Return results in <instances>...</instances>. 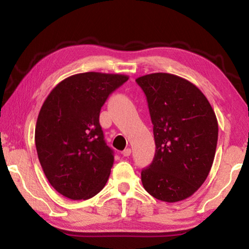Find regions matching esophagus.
Listing matches in <instances>:
<instances>
[{"label":"esophagus","mask_w":249,"mask_h":249,"mask_svg":"<svg viewBox=\"0 0 249 249\" xmlns=\"http://www.w3.org/2000/svg\"><path fill=\"white\" fill-rule=\"evenodd\" d=\"M122 154H123L124 157H128V156L132 154V150H130V148H126L123 151H122Z\"/></svg>","instance_id":"34e87169"}]
</instances>
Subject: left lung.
<instances>
[{
	"instance_id": "8db88e82",
	"label": "left lung",
	"mask_w": 249,
	"mask_h": 249,
	"mask_svg": "<svg viewBox=\"0 0 249 249\" xmlns=\"http://www.w3.org/2000/svg\"><path fill=\"white\" fill-rule=\"evenodd\" d=\"M146 94L156 153L142 170L145 190L163 202L191 196L208 178L215 156L218 124L199 88L178 75L157 72L136 79Z\"/></svg>"
}]
</instances>
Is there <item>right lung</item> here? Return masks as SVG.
I'll use <instances>...</instances> for the list:
<instances>
[{"mask_svg": "<svg viewBox=\"0 0 249 249\" xmlns=\"http://www.w3.org/2000/svg\"><path fill=\"white\" fill-rule=\"evenodd\" d=\"M128 75L84 72L59 82L46 98L35 128L41 168L57 192L87 200L102 190L114 162L99 117L108 95Z\"/></svg>", "mask_w": 249, "mask_h": 249, "instance_id": "1", "label": "right lung"}]
</instances>
